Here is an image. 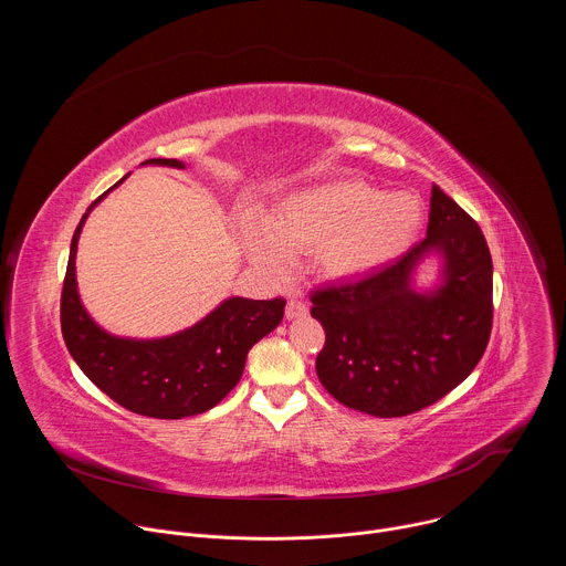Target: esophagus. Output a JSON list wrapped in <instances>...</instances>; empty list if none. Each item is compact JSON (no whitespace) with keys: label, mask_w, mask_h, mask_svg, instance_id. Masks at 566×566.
I'll list each match as a JSON object with an SVG mask.
<instances>
[{"label":"esophagus","mask_w":566,"mask_h":566,"mask_svg":"<svg viewBox=\"0 0 566 566\" xmlns=\"http://www.w3.org/2000/svg\"><path fill=\"white\" fill-rule=\"evenodd\" d=\"M306 313H308L306 302H302V300H297V297H289V302H286V317H289V319L302 317V315H306Z\"/></svg>","instance_id":"esophagus-1"}]
</instances>
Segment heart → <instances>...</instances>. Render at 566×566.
<instances>
[{"label":"heart","instance_id":"obj_1","mask_svg":"<svg viewBox=\"0 0 566 566\" xmlns=\"http://www.w3.org/2000/svg\"><path fill=\"white\" fill-rule=\"evenodd\" d=\"M423 223L415 195H382L365 181H332L293 195L271 223L249 214L241 239L271 273L284 271L289 251L317 249V264L332 277L369 273L406 251Z\"/></svg>","mask_w":566,"mask_h":566}]
</instances>
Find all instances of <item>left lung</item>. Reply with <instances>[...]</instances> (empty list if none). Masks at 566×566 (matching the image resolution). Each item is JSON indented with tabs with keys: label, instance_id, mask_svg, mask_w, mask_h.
<instances>
[{
	"label": "left lung",
	"instance_id": "8db88e82",
	"mask_svg": "<svg viewBox=\"0 0 566 566\" xmlns=\"http://www.w3.org/2000/svg\"><path fill=\"white\" fill-rule=\"evenodd\" d=\"M430 250L447 258V282L415 294L409 275ZM325 329L319 382L343 406L380 417L415 415L476 367L493 329V260L476 221L432 186L428 234L389 266L356 282L311 291Z\"/></svg>",
	"mask_w": 566,
	"mask_h": 566
}]
</instances>
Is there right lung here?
<instances>
[{
  "instance_id": "obj_1",
  "label": "right lung",
  "mask_w": 566,
  "mask_h": 566,
  "mask_svg": "<svg viewBox=\"0 0 566 566\" xmlns=\"http://www.w3.org/2000/svg\"><path fill=\"white\" fill-rule=\"evenodd\" d=\"M145 164L184 168L175 158H149ZM105 195L87 208L71 239L60 297L64 345L85 376L134 415L184 419L208 412L239 382L249 349L280 325L286 300L230 297L192 329L164 340H125L105 334L80 304L75 289L80 228Z\"/></svg>"
}]
</instances>
